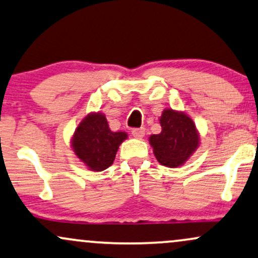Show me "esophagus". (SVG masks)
Returning a JSON list of instances; mask_svg holds the SVG:
<instances>
[{"label": "esophagus", "mask_w": 258, "mask_h": 258, "mask_svg": "<svg viewBox=\"0 0 258 258\" xmlns=\"http://www.w3.org/2000/svg\"><path fill=\"white\" fill-rule=\"evenodd\" d=\"M133 136L135 139H142L145 136V128H140V129H134L132 132Z\"/></svg>", "instance_id": "esophagus-1"}]
</instances>
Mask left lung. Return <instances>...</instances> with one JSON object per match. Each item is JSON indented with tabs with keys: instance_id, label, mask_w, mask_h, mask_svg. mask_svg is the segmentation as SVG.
Listing matches in <instances>:
<instances>
[{
	"instance_id": "obj_1",
	"label": "left lung",
	"mask_w": 258,
	"mask_h": 258,
	"mask_svg": "<svg viewBox=\"0 0 258 258\" xmlns=\"http://www.w3.org/2000/svg\"><path fill=\"white\" fill-rule=\"evenodd\" d=\"M162 132L150 136V145L162 165H183L201 145V135L195 122L182 111L165 108L159 118Z\"/></svg>"
}]
</instances>
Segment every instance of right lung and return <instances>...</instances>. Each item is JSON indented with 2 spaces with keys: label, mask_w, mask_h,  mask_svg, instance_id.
<instances>
[{
  "label": "right lung",
  "mask_w": 258,
  "mask_h": 258,
  "mask_svg": "<svg viewBox=\"0 0 258 258\" xmlns=\"http://www.w3.org/2000/svg\"><path fill=\"white\" fill-rule=\"evenodd\" d=\"M125 139V132H112L104 113L90 112L76 128L71 148L89 170L102 171L113 164L119 145Z\"/></svg>",
  "instance_id": "right-lung-1"
}]
</instances>
